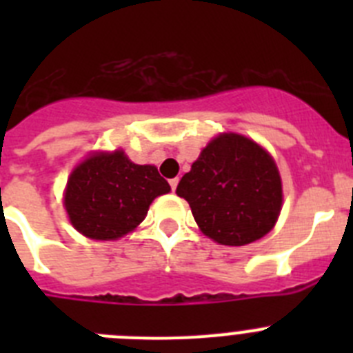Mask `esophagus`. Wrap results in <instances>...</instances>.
Listing matches in <instances>:
<instances>
[{"instance_id": "1", "label": "esophagus", "mask_w": 353, "mask_h": 353, "mask_svg": "<svg viewBox=\"0 0 353 353\" xmlns=\"http://www.w3.org/2000/svg\"><path fill=\"white\" fill-rule=\"evenodd\" d=\"M170 185H171V191H174V189H176V185H179V179H171Z\"/></svg>"}]
</instances>
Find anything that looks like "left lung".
<instances>
[{"instance_id": "8db88e82", "label": "left lung", "mask_w": 353, "mask_h": 353, "mask_svg": "<svg viewBox=\"0 0 353 353\" xmlns=\"http://www.w3.org/2000/svg\"><path fill=\"white\" fill-rule=\"evenodd\" d=\"M176 194L187 199L201 232L223 245H245L267 235L283 203L272 157L239 134L212 139Z\"/></svg>"}]
</instances>
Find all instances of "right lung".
Listing matches in <instances>:
<instances>
[{"instance_id": "1", "label": "right lung", "mask_w": 353, "mask_h": 353, "mask_svg": "<svg viewBox=\"0 0 353 353\" xmlns=\"http://www.w3.org/2000/svg\"><path fill=\"white\" fill-rule=\"evenodd\" d=\"M171 191L155 166H139L123 152L97 154L72 171L65 208L77 232L95 240H114L145 219L150 203Z\"/></svg>"}]
</instances>
